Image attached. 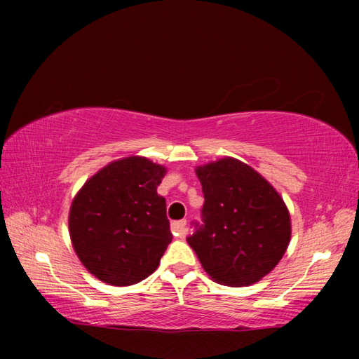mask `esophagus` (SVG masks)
Listing matches in <instances>:
<instances>
[{
    "mask_svg": "<svg viewBox=\"0 0 359 359\" xmlns=\"http://www.w3.org/2000/svg\"><path fill=\"white\" fill-rule=\"evenodd\" d=\"M171 229H172V233H174L175 236H179V238H184L185 233H187V220L172 222Z\"/></svg>",
    "mask_w": 359,
    "mask_h": 359,
    "instance_id": "1",
    "label": "esophagus"
}]
</instances>
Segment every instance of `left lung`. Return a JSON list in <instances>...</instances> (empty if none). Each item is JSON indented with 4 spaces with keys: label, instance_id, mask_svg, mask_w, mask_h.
<instances>
[{
    "label": "left lung",
    "instance_id": "obj_1",
    "mask_svg": "<svg viewBox=\"0 0 359 359\" xmlns=\"http://www.w3.org/2000/svg\"><path fill=\"white\" fill-rule=\"evenodd\" d=\"M203 185V224L187 242L204 271L228 287H248L274 269L287 252V205L269 182L234 158L196 168Z\"/></svg>",
    "mask_w": 359,
    "mask_h": 359
}]
</instances>
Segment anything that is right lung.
<instances>
[{
  "label": "right lung",
  "mask_w": 359,
  "mask_h": 359,
  "mask_svg": "<svg viewBox=\"0 0 359 359\" xmlns=\"http://www.w3.org/2000/svg\"><path fill=\"white\" fill-rule=\"evenodd\" d=\"M166 168L147 158L114 161L77 193L69 210L72 247L92 274L128 287L154 274L172 234L156 193Z\"/></svg>",
  "instance_id": "1"
}]
</instances>
